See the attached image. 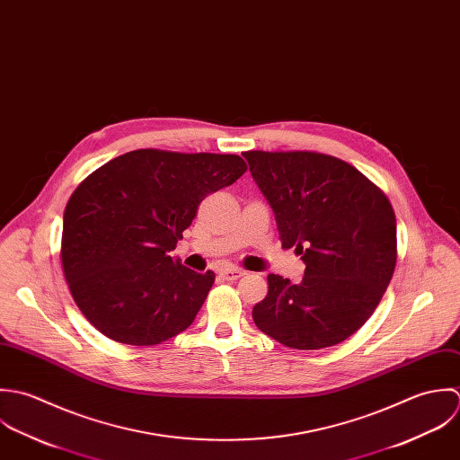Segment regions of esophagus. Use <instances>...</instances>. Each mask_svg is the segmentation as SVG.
<instances>
[{"mask_svg":"<svg viewBox=\"0 0 460 460\" xmlns=\"http://www.w3.org/2000/svg\"><path fill=\"white\" fill-rule=\"evenodd\" d=\"M220 276L224 277L226 280H236V279L245 276V272L240 269H220Z\"/></svg>","mask_w":460,"mask_h":460,"instance_id":"obj_1","label":"esophagus"}]
</instances>
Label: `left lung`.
Segmentation results:
<instances>
[{
	"mask_svg": "<svg viewBox=\"0 0 460 460\" xmlns=\"http://www.w3.org/2000/svg\"><path fill=\"white\" fill-rule=\"evenodd\" d=\"M251 174L276 215L282 247L302 256L298 284L270 274L254 305L260 331L298 350L338 345L367 323L396 265L387 197L334 156L247 151Z\"/></svg>",
	"mask_w": 460,
	"mask_h": 460,
	"instance_id": "8db88e82",
	"label": "left lung"
}]
</instances>
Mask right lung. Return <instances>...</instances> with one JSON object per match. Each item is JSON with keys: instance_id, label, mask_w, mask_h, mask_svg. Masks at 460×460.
<instances>
[{"instance_id": "1", "label": "right lung", "mask_w": 460, "mask_h": 460, "mask_svg": "<svg viewBox=\"0 0 460 460\" xmlns=\"http://www.w3.org/2000/svg\"><path fill=\"white\" fill-rule=\"evenodd\" d=\"M236 155L138 149L99 167L64 211L62 267L93 327L124 345H158L195 320L215 274L172 258L199 204L234 183Z\"/></svg>"}]
</instances>
